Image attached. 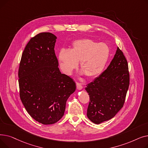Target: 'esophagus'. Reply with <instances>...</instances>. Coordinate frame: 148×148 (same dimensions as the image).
Instances as JSON below:
<instances>
[{
    "label": "esophagus",
    "mask_w": 148,
    "mask_h": 148,
    "mask_svg": "<svg viewBox=\"0 0 148 148\" xmlns=\"http://www.w3.org/2000/svg\"><path fill=\"white\" fill-rule=\"evenodd\" d=\"M76 86H77V89H78V90H82L83 89L82 85L80 83H76Z\"/></svg>",
    "instance_id": "obj_1"
}]
</instances>
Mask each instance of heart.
Instances as JSON below:
<instances>
[{
	"label": "heart",
	"instance_id": "obj_1",
	"mask_svg": "<svg viewBox=\"0 0 148 148\" xmlns=\"http://www.w3.org/2000/svg\"><path fill=\"white\" fill-rule=\"evenodd\" d=\"M110 55V49L106 43L83 38L73 41L70 50L61 49L58 58L65 74H71L80 62V74L94 78L103 71Z\"/></svg>",
	"mask_w": 148,
	"mask_h": 148
}]
</instances>
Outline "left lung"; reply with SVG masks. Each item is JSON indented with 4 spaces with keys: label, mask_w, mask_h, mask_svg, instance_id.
I'll return each instance as SVG.
<instances>
[{
    "label": "left lung",
    "mask_w": 148,
    "mask_h": 148,
    "mask_svg": "<svg viewBox=\"0 0 148 148\" xmlns=\"http://www.w3.org/2000/svg\"><path fill=\"white\" fill-rule=\"evenodd\" d=\"M129 84L127 61L117 47L107 68L85 88L90 97L88 119L99 124L113 118L123 106Z\"/></svg>",
    "instance_id": "1"
}]
</instances>
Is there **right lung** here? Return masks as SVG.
I'll return each instance as SVG.
<instances>
[{"label":"right lung","mask_w":148,"mask_h":148,"mask_svg":"<svg viewBox=\"0 0 148 148\" xmlns=\"http://www.w3.org/2000/svg\"><path fill=\"white\" fill-rule=\"evenodd\" d=\"M56 39L49 32L31 38L18 70L21 102L31 117L44 125L53 124L63 117L67 99L76 89L73 80L58 68L54 50Z\"/></svg>","instance_id":"1"}]
</instances>
